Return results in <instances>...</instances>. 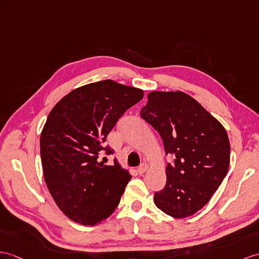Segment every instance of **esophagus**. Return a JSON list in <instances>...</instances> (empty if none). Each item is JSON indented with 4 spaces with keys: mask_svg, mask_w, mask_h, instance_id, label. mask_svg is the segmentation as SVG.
Wrapping results in <instances>:
<instances>
[{
    "mask_svg": "<svg viewBox=\"0 0 259 259\" xmlns=\"http://www.w3.org/2000/svg\"><path fill=\"white\" fill-rule=\"evenodd\" d=\"M147 169H148V165H147L146 162H144V163H142V165H141L140 167H138L137 170H138V172H140V174L142 175V174H144V172H146Z\"/></svg>",
    "mask_w": 259,
    "mask_h": 259,
    "instance_id": "34e87169",
    "label": "esophagus"
}]
</instances>
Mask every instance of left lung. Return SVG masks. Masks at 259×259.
<instances>
[{"label":"left lung","instance_id":"obj_1","mask_svg":"<svg viewBox=\"0 0 259 259\" xmlns=\"http://www.w3.org/2000/svg\"><path fill=\"white\" fill-rule=\"evenodd\" d=\"M141 116L158 132L167 181L156 192V206L176 219L191 217L209 202L228 174L230 141L223 125L198 101L181 91H153Z\"/></svg>","mask_w":259,"mask_h":259}]
</instances>
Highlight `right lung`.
Masks as SVG:
<instances>
[{"mask_svg": "<svg viewBox=\"0 0 259 259\" xmlns=\"http://www.w3.org/2000/svg\"><path fill=\"white\" fill-rule=\"evenodd\" d=\"M144 91L112 80L82 85L50 111L40 134L42 172L48 190L65 215L94 226L119 203L132 176L115 160L99 162L109 133Z\"/></svg>", "mask_w": 259, "mask_h": 259, "instance_id": "add662e5", "label": "right lung"}]
</instances>
